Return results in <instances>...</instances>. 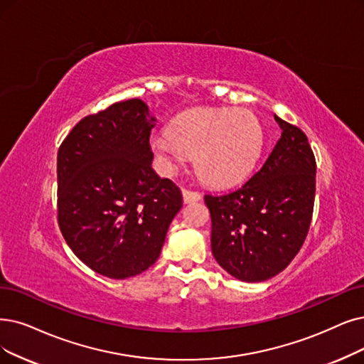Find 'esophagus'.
<instances>
[{"label":"esophagus","instance_id":"1","mask_svg":"<svg viewBox=\"0 0 364 364\" xmlns=\"http://www.w3.org/2000/svg\"><path fill=\"white\" fill-rule=\"evenodd\" d=\"M183 201L185 203H191V201H198L201 198V194L198 191H193V190H188V188H183Z\"/></svg>","mask_w":364,"mask_h":364}]
</instances>
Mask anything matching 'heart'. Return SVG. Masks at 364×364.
<instances>
[{
  "label": "heart",
  "mask_w": 364,
  "mask_h": 364,
  "mask_svg": "<svg viewBox=\"0 0 364 364\" xmlns=\"http://www.w3.org/2000/svg\"><path fill=\"white\" fill-rule=\"evenodd\" d=\"M264 143L257 116L245 109H198L173 122L170 133L152 139V149L168 167L196 156L203 181L227 186L251 171Z\"/></svg>",
  "instance_id": "1"
}]
</instances>
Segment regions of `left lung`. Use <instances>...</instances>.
<instances>
[{
    "label": "left lung",
    "mask_w": 364,
    "mask_h": 364,
    "mask_svg": "<svg viewBox=\"0 0 364 364\" xmlns=\"http://www.w3.org/2000/svg\"><path fill=\"white\" fill-rule=\"evenodd\" d=\"M274 119L282 134L263 167L235 191L205 196L212 254L224 270L246 282L267 281L291 263L314 213V151L299 127Z\"/></svg>",
    "instance_id": "obj_1"
}]
</instances>
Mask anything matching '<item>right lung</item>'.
I'll return each instance as SVG.
<instances>
[{"instance_id":"obj_1","label":"right lung","mask_w":364,"mask_h":364,"mask_svg":"<svg viewBox=\"0 0 364 364\" xmlns=\"http://www.w3.org/2000/svg\"><path fill=\"white\" fill-rule=\"evenodd\" d=\"M155 119L139 98L85 116L58 149V225L94 272L125 279L159 257L182 193L152 170Z\"/></svg>"}]
</instances>
